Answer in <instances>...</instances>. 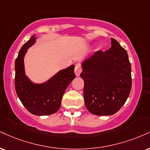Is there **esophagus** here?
<instances>
[{
	"instance_id": "esophagus-1",
	"label": "esophagus",
	"mask_w": 150,
	"mask_h": 150,
	"mask_svg": "<svg viewBox=\"0 0 150 150\" xmlns=\"http://www.w3.org/2000/svg\"><path fill=\"white\" fill-rule=\"evenodd\" d=\"M82 66L80 65H76L75 67V73L76 76H79L80 75V73H82Z\"/></svg>"
}]
</instances>
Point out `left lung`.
<instances>
[{"mask_svg":"<svg viewBox=\"0 0 150 150\" xmlns=\"http://www.w3.org/2000/svg\"><path fill=\"white\" fill-rule=\"evenodd\" d=\"M111 47L101 50L82 63L86 108L96 115H112L124 105L132 85L131 67L127 52L116 40Z\"/></svg>","mask_w":150,"mask_h":150,"instance_id":"8db88e82","label":"left lung"}]
</instances>
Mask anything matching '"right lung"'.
<instances>
[{
	"label": "right lung",
	"instance_id": "1",
	"mask_svg": "<svg viewBox=\"0 0 150 150\" xmlns=\"http://www.w3.org/2000/svg\"><path fill=\"white\" fill-rule=\"evenodd\" d=\"M35 40L32 36L22 46L15 60L14 86L17 94L26 109L35 115H49L60 108L63 95L75 77L74 66L61 70L51 80L42 84H35L25 76L23 57Z\"/></svg>",
	"mask_w": 150,
	"mask_h": 150
}]
</instances>
